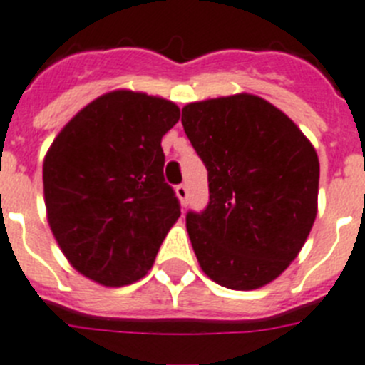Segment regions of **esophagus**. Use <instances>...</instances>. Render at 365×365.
I'll return each mask as SVG.
<instances>
[{
    "instance_id": "obj_1",
    "label": "esophagus",
    "mask_w": 365,
    "mask_h": 365,
    "mask_svg": "<svg viewBox=\"0 0 365 365\" xmlns=\"http://www.w3.org/2000/svg\"><path fill=\"white\" fill-rule=\"evenodd\" d=\"M176 196L180 198V202H182V205H187V198H189V190H187V187L183 185H178L176 187Z\"/></svg>"
}]
</instances>
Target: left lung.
<instances>
[{"mask_svg": "<svg viewBox=\"0 0 365 365\" xmlns=\"http://www.w3.org/2000/svg\"><path fill=\"white\" fill-rule=\"evenodd\" d=\"M182 125L209 180L207 207L185 216L200 267L236 291L269 284L297 258L317 218V150L252 94L185 105Z\"/></svg>", "mask_w": 365, "mask_h": 365, "instance_id": "left-lung-1", "label": "left lung"}]
</instances>
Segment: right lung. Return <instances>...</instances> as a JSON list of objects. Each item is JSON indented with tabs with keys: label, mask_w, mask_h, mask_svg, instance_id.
<instances>
[{
	"label": "right lung",
	"mask_w": 365,
	"mask_h": 365,
	"mask_svg": "<svg viewBox=\"0 0 365 365\" xmlns=\"http://www.w3.org/2000/svg\"><path fill=\"white\" fill-rule=\"evenodd\" d=\"M173 101L114 91L88 103L52 142L43 163L48 225L72 267L121 287L147 274L180 218L163 178Z\"/></svg>",
	"instance_id": "1"
}]
</instances>
